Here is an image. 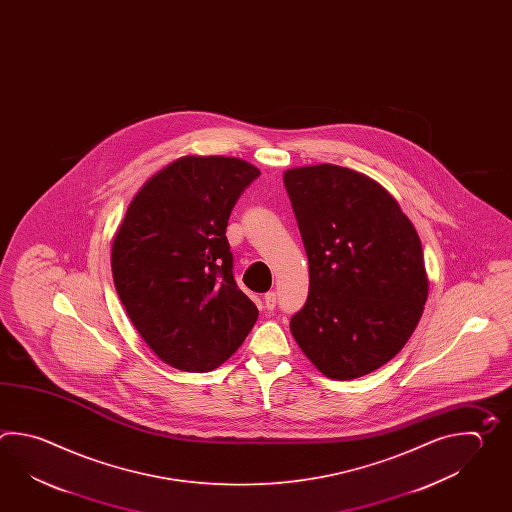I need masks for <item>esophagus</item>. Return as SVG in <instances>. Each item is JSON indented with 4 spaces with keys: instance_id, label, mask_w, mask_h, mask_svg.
<instances>
[{
    "instance_id": "34e87169",
    "label": "esophagus",
    "mask_w": 512,
    "mask_h": 512,
    "mask_svg": "<svg viewBox=\"0 0 512 512\" xmlns=\"http://www.w3.org/2000/svg\"><path fill=\"white\" fill-rule=\"evenodd\" d=\"M275 304H277V295H275V292L266 293V295H264V306H266V310H273Z\"/></svg>"
}]
</instances>
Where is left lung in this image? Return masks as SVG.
<instances>
[{
    "label": "left lung",
    "instance_id": "left-lung-1",
    "mask_svg": "<svg viewBox=\"0 0 512 512\" xmlns=\"http://www.w3.org/2000/svg\"><path fill=\"white\" fill-rule=\"evenodd\" d=\"M284 186L310 268L293 337L324 376H366L407 345L427 303L418 231L381 184L354 169L292 167Z\"/></svg>",
    "mask_w": 512,
    "mask_h": 512
}]
</instances>
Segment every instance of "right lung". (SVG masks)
Instances as JSON below:
<instances>
[{"mask_svg": "<svg viewBox=\"0 0 512 512\" xmlns=\"http://www.w3.org/2000/svg\"><path fill=\"white\" fill-rule=\"evenodd\" d=\"M261 171L233 157H180L138 189L116 231L111 270L131 323L155 354L209 372L259 317L233 279L231 209Z\"/></svg>", "mask_w": 512, "mask_h": 512, "instance_id": "add662e5", "label": "right lung"}]
</instances>
